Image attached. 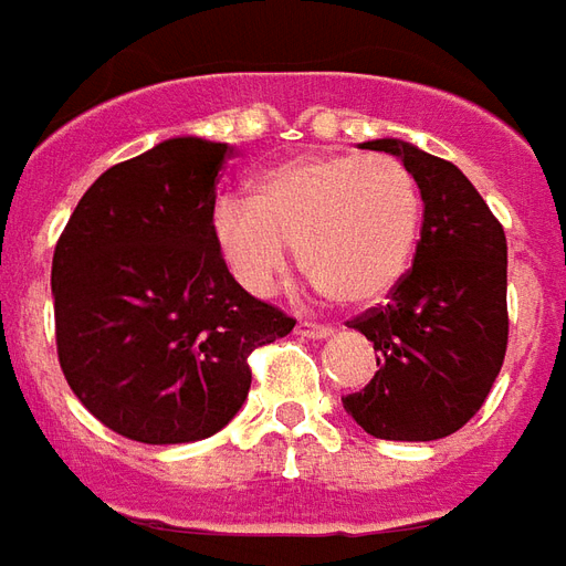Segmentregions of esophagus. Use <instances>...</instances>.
Listing matches in <instances>:
<instances>
[{
	"label": "esophagus",
	"mask_w": 566,
	"mask_h": 566,
	"mask_svg": "<svg viewBox=\"0 0 566 566\" xmlns=\"http://www.w3.org/2000/svg\"><path fill=\"white\" fill-rule=\"evenodd\" d=\"M295 332H298L301 337H313V340H323V337H328V334H332V328H328V325L311 323V319H301V323L295 325Z\"/></svg>",
	"instance_id": "esophagus-1"
}]
</instances>
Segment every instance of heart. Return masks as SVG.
I'll use <instances>...</instances> for the list:
<instances>
[{"mask_svg":"<svg viewBox=\"0 0 566 566\" xmlns=\"http://www.w3.org/2000/svg\"><path fill=\"white\" fill-rule=\"evenodd\" d=\"M419 232L422 189L395 156L304 153L213 208V243L243 289L271 295L298 250L316 289L349 307L401 283Z\"/></svg>","mask_w":566,"mask_h":566,"instance_id":"1","label":"heart"}]
</instances>
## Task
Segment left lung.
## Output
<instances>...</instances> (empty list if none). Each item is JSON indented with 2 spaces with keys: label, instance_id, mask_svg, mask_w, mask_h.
<instances>
[{
  "label": "left lung",
  "instance_id": "left-lung-1",
  "mask_svg": "<svg viewBox=\"0 0 566 566\" xmlns=\"http://www.w3.org/2000/svg\"><path fill=\"white\" fill-rule=\"evenodd\" d=\"M398 156L422 189L413 268L389 301L356 316L377 374L344 407L379 440H440L480 410L501 374L510 337L506 234L455 165L398 138L365 142Z\"/></svg>",
  "mask_w": 566,
  "mask_h": 566
}]
</instances>
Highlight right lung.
<instances>
[{
  "instance_id": "add662e5",
  "label": "right lung",
  "mask_w": 566,
  "mask_h": 566,
  "mask_svg": "<svg viewBox=\"0 0 566 566\" xmlns=\"http://www.w3.org/2000/svg\"><path fill=\"white\" fill-rule=\"evenodd\" d=\"M229 144L168 138L86 189L53 250L56 356L98 422L138 443H192L232 422L253 349L295 328L213 243Z\"/></svg>"
}]
</instances>
